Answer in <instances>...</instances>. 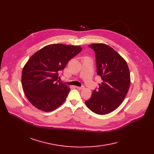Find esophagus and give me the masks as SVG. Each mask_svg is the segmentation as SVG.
I'll return each instance as SVG.
<instances>
[{
  "mask_svg": "<svg viewBox=\"0 0 154 154\" xmlns=\"http://www.w3.org/2000/svg\"><path fill=\"white\" fill-rule=\"evenodd\" d=\"M76 88H78V89H79V90H82V89H84V86H82V87H76Z\"/></svg>",
  "mask_w": 154,
  "mask_h": 154,
  "instance_id": "1",
  "label": "esophagus"
}]
</instances>
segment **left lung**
I'll return each mask as SVG.
<instances>
[{
	"instance_id": "left-lung-1",
	"label": "left lung",
	"mask_w": 154,
	"mask_h": 154,
	"mask_svg": "<svg viewBox=\"0 0 154 154\" xmlns=\"http://www.w3.org/2000/svg\"><path fill=\"white\" fill-rule=\"evenodd\" d=\"M88 47L95 52L97 73L102 82L85 103L95 114H107L119 107L126 97L131 84L130 72L126 61L112 47L103 44Z\"/></svg>"
}]
</instances>
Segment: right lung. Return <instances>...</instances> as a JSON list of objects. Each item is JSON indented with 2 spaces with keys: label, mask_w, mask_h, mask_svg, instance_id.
I'll return each mask as SVG.
<instances>
[{
  "label": "right lung",
  "mask_w": 154,
  "mask_h": 154,
  "mask_svg": "<svg viewBox=\"0 0 154 154\" xmlns=\"http://www.w3.org/2000/svg\"><path fill=\"white\" fill-rule=\"evenodd\" d=\"M82 50L79 46L52 44L43 47L29 59L22 70V85L27 99L34 107L50 112L66 100L70 88L59 81V74Z\"/></svg>",
  "instance_id": "add662e5"
}]
</instances>
